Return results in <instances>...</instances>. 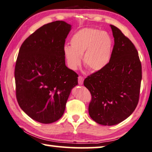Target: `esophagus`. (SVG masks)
Returning <instances> with one entry per match:
<instances>
[{
    "label": "esophagus",
    "instance_id": "34e87169",
    "mask_svg": "<svg viewBox=\"0 0 152 152\" xmlns=\"http://www.w3.org/2000/svg\"><path fill=\"white\" fill-rule=\"evenodd\" d=\"M83 80H84V79H83V77L79 76V77H78V83H79V85H82V84L83 83Z\"/></svg>",
    "mask_w": 152,
    "mask_h": 152
}]
</instances>
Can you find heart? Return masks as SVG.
I'll list each match as a JSON object with an SVG mask.
<instances>
[{"label": "heart", "mask_w": 152, "mask_h": 152, "mask_svg": "<svg viewBox=\"0 0 152 152\" xmlns=\"http://www.w3.org/2000/svg\"><path fill=\"white\" fill-rule=\"evenodd\" d=\"M71 46L63 47V55L67 66L76 70L81 63L89 71H98L110 61L113 42L111 36L104 31L95 28H83L71 37Z\"/></svg>", "instance_id": "obj_1"}]
</instances>
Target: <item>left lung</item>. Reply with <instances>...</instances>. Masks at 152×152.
Listing matches in <instances>:
<instances>
[{
  "label": "left lung",
  "instance_id": "left-lung-1",
  "mask_svg": "<svg viewBox=\"0 0 152 152\" xmlns=\"http://www.w3.org/2000/svg\"><path fill=\"white\" fill-rule=\"evenodd\" d=\"M114 45L106 67L90 75L83 84L91 95L89 114L97 123L112 126L127 118L137 106L141 64L130 39L110 25Z\"/></svg>",
  "mask_w": 152,
  "mask_h": 152
}]
</instances>
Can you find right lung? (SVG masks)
<instances>
[{"instance_id":"add662e5","label":"right lung","mask_w":152,"mask_h":152,"mask_svg":"<svg viewBox=\"0 0 152 152\" xmlns=\"http://www.w3.org/2000/svg\"><path fill=\"white\" fill-rule=\"evenodd\" d=\"M71 26L63 21L47 23L22 44L15 79L19 106L33 120L44 124L63 115L78 75L65 65L63 47Z\"/></svg>"}]
</instances>
